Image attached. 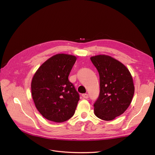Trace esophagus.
Instances as JSON below:
<instances>
[{
	"mask_svg": "<svg viewBox=\"0 0 155 155\" xmlns=\"http://www.w3.org/2000/svg\"><path fill=\"white\" fill-rule=\"evenodd\" d=\"M82 97L84 98H88V95L87 94H82Z\"/></svg>",
	"mask_w": 155,
	"mask_h": 155,
	"instance_id": "obj_1",
	"label": "esophagus"
}]
</instances>
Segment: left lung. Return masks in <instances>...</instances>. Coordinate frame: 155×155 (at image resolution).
Returning <instances> with one entry per match:
<instances>
[{"instance_id": "left-lung-1", "label": "left lung", "mask_w": 155, "mask_h": 155, "mask_svg": "<svg viewBox=\"0 0 155 155\" xmlns=\"http://www.w3.org/2000/svg\"><path fill=\"white\" fill-rule=\"evenodd\" d=\"M100 77V93L95 102V114L110 121L127 109L134 94L132 77L127 68L119 61L107 55L90 58Z\"/></svg>"}]
</instances>
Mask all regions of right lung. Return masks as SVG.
<instances>
[{
  "mask_svg": "<svg viewBox=\"0 0 155 155\" xmlns=\"http://www.w3.org/2000/svg\"><path fill=\"white\" fill-rule=\"evenodd\" d=\"M76 57L58 54L37 71L31 84L35 107L48 120L57 123L69 120L75 113L79 94L68 77Z\"/></svg>",
  "mask_w": 155,
  "mask_h": 155,
  "instance_id": "1",
  "label": "right lung"
}]
</instances>
